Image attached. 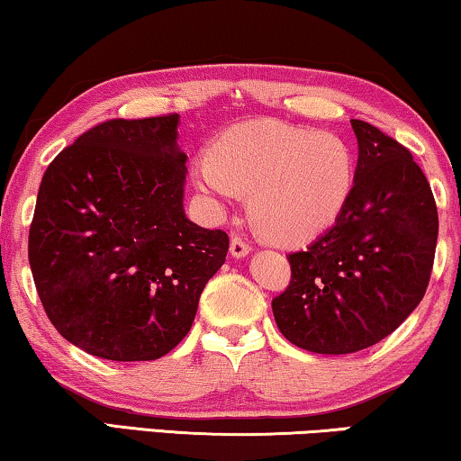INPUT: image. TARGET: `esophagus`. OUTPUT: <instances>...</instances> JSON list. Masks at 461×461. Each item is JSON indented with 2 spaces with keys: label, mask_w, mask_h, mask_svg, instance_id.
Returning a JSON list of instances; mask_svg holds the SVG:
<instances>
[{
  "label": "esophagus",
  "mask_w": 461,
  "mask_h": 461,
  "mask_svg": "<svg viewBox=\"0 0 461 461\" xmlns=\"http://www.w3.org/2000/svg\"><path fill=\"white\" fill-rule=\"evenodd\" d=\"M230 253H232V258H245V256H249V253H251V245L247 243L245 239L235 237L230 241Z\"/></svg>",
  "instance_id": "1"
}]
</instances>
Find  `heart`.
<instances>
[{
	"label": "heart",
	"instance_id": "b5f03b06",
	"mask_svg": "<svg viewBox=\"0 0 461 461\" xmlns=\"http://www.w3.org/2000/svg\"><path fill=\"white\" fill-rule=\"evenodd\" d=\"M356 178V158L332 132H313L262 118L224 132L199 153L193 181L216 202L251 193V214L266 235L299 243L341 214Z\"/></svg>",
	"mask_w": 461,
	"mask_h": 461
}]
</instances>
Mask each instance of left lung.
I'll return each instance as SVG.
<instances>
[{
	"instance_id": "1",
	"label": "left lung",
	"mask_w": 461,
	"mask_h": 461,
	"mask_svg": "<svg viewBox=\"0 0 461 461\" xmlns=\"http://www.w3.org/2000/svg\"><path fill=\"white\" fill-rule=\"evenodd\" d=\"M351 129V195L329 230L289 253L291 283L272 299L285 339L326 356L376 345L416 310L438 235L435 197L411 153L364 120Z\"/></svg>"
}]
</instances>
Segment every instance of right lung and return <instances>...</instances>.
I'll return each instance as SVG.
<instances>
[{
    "mask_svg": "<svg viewBox=\"0 0 461 461\" xmlns=\"http://www.w3.org/2000/svg\"><path fill=\"white\" fill-rule=\"evenodd\" d=\"M178 114L93 126L45 170L29 230L43 310L66 341L114 362L166 356L191 330L229 235L185 216Z\"/></svg>",
    "mask_w": 461,
    "mask_h": 461,
    "instance_id": "1",
    "label": "right lung"
}]
</instances>
